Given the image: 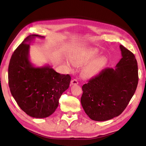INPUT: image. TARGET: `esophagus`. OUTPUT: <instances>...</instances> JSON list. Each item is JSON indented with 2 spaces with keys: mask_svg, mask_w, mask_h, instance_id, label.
Listing matches in <instances>:
<instances>
[{
  "mask_svg": "<svg viewBox=\"0 0 146 146\" xmlns=\"http://www.w3.org/2000/svg\"><path fill=\"white\" fill-rule=\"evenodd\" d=\"M71 85H78V81L76 80V79H73V80L71 81Z\"/></svg>",
  "mask_w": 146,
  "mask_h": 146,
  "instance_id": "obj_1",
  "label": "esophagus"
}]
</instances>
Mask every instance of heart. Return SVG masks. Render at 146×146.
Returning a JSON list of instances; mask_svg holds the SVG:
<instances>
[{
	"instance_id": "heart-1",
	"label": "heart",
	"mask_w": 146,
	"mask_h": 146,
	"mask_svg": "<svg viewBox=\"0 0 146 146\" xmlns=\"http://www.w3.org/2000/svg\"><path fill=\"white\" fill-rule=\"evenodd\" d=\"M92 58L93 55L91 52H88L85 55L80 56L74 58L73 62L76 65H82L90 61ZM105 63L104 58H98L86 65L82 70V74L85 77H91L97 74L99 69L102 67Z\"/></svg>"
}]
</instances>
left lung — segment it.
Returning a JSON list of instances; mask_svg holds the SVG:
<instances>
[{
	"label": "left lung",
	"mask_w": 146,
	"mask_h": 146,
	"mask_svg": "<svg viewBox=\"0 0 146 146\" xmlns=\"http://www.w3.org/2000/svg\"><path fill=\"white\" fill-rule=\"evenodd\" d=\"M119 47L122 58L115 68L102 70L82 86V107L93 121H105L120 115L136 90L138 70L135 56L122 45Z\"/></svg>",
	"instance_id": "8db88e82"
}]
</instances>
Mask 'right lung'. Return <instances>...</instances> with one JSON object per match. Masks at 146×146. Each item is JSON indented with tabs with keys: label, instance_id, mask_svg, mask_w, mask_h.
Returning a JSON list of instances; mask_svg holds the SVG:
<instances>
[{
	"label": "right lung",
	"instance_id": "right-lung-1",
	"mask_svg": "<svg viewBox=\"0 0 146 146\" xmlns=\"http://www.w3.org/2000/svg\"><path fill=\"white\" fill-rule=\"evenodd\" d=\"M38 35H30L13 52L8 66L11 95L29 116L45 118L55 112L59 99L68 89L71 77L56 72L49 64L36 67L29 60L30 44Z\"/></svg>",
	"mask_w": 146,
	"mask_h": 146
}]
</instances>
